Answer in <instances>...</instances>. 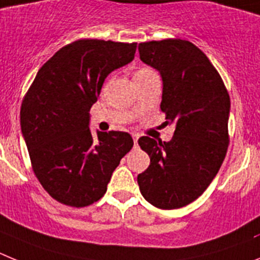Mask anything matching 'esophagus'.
Here are the masks:
<instances>
[{"label":"esophagus","instance_id":"esophagus-1","mask_svg":"<svg viewBox=\"0 0 260 260\" xmlns=\"http://www.w3.org/2000/svg\"><path fill=\"white\" fill-rule=\"evenodd\" d=\"M132 139H133V142H135V146H136V145H137V141H139V135L132 133Z\"/></svg>","mask_w":260,"mask_h":260}]
</instances>
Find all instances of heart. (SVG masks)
Wrapping results in <instances>:
<instances>
[{"label":"heart","instance_id":"1","mask_svg":"<svg viewBox=\"0 0 260 260\" xmlns=\"http://www.w3.org/2000/svg\"><path fill=\"white\" fill-rule=\"evenodd\" d=\"M150 72H153V71H151V70H149V69H141V70H139V71H137V74H136V75H145V74H150Z\"/></svg>","mask_w":260,"mask_h":260}]
</instances>
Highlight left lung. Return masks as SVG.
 Instances as JSON below:
<instances>
[{
	"label": "left lung",
	"mask_w": 260,
	"mask_h": 260,
	"mask_svg": "<svg viewBox=\"0 0 260 260\" xmlns=\"http://www.w3.org/2000/svg\"><path fill=\"white\" fill-rule=\"evenodd\" d=\"M139 51L140 59L160 74V110L175 133L168 142L140 137L150 166L137 182L153 206L180 209L197 200L220 170L229 144L231 100L219 72L189 41L141 43Z\"/></svg>",
	"instance_id": "1"
}]
</instances>
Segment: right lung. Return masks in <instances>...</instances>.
<instances>
[{
    "instance_id": "obj_1",
    "label": "right lung",
    "mask_w": 260,
    "mask_h": 260,
    "mask_svg": "<svg viewBox=\"0 0 260 260\" xmlns=\"http://www.w3.org/2000/svg\"><path fill=\"white\" fill-rule=\"evenodd\" d=\"M137 44L79 40L39 70L20 109V128L40 184L58 202L89 206L102 198L129 133L89 129V110L107 75L135 58Z\"/></svg>"
}]
</instances>
